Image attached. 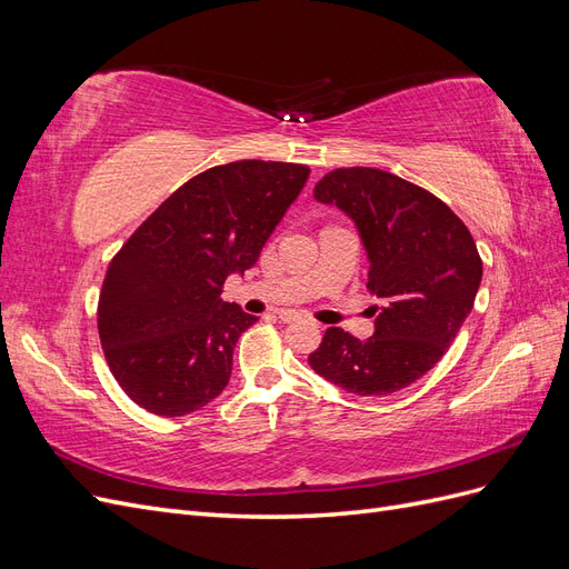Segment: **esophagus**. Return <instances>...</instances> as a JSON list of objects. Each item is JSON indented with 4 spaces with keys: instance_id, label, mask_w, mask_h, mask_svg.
<instances>
[{
    "instance_id": "1",
    "label": "esophagus",
    "mask_w": 569,
    "mask_h": 569,
    "mask_svg": "<svg viewBox=\"0 0 569 569\" xmlns=\"http://www.w3.org/2000/svg\"><path fill=\"white\" fill-rule=\"evenodd\" d=\"M278 318H280L282 322H295V320H299V313H295V311H280Z\"/></svg>"
}]
</instances>
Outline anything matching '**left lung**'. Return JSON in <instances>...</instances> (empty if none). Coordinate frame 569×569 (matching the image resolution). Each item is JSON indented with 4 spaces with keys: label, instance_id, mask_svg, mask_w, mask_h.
<instances>
[{
    "label": "left lung",
    "instance_id": "left-lung-1",
    "mask_svg": "<svg viewBox=\"0 0 569 569\" xmlns=\"http://www.w3.org/2000/svg\"><path fill=\"white\" fill-rule=\"evenodd\" d=\"M358 228L368 253L375 335L327 327L311 368L358 396L393 393L432 370L470 316L481 258L465 222L427 189L380 168H337L313 189Z\"/></svg>",
    "mask_w": 569,
    "mask_h": 569
}]
</instances>
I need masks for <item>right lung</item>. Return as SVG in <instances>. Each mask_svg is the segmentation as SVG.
Returning a JSON list of instances; mask_svg holds the SVG:
<instances>
[{
	"mask_svg": "<svg viewBox=\"0 0 569 569\" xmlns=\"http://www.w3.org/2000/svg\"><path fill=\"white\" fill-rule=\"evenodd\" d=\"M308 173L280 161L203 170L113 256L99 295V339L137 406L180 418L228 387L234 343L258 318L222 301V284L258 261Z\"/></svg>",
	"mask_w": 569,
	"mask_h": 569,
	"instance_id": "add662e5",
	"label": "right lung"
}]
</instances>
